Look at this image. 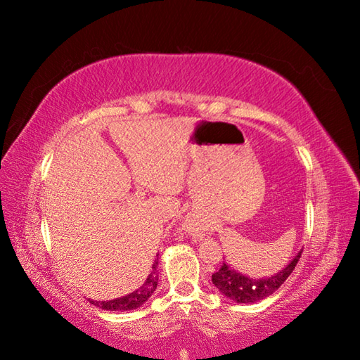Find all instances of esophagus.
I'll return each instance as SVG.
<instances>
[{"label":"esophagus","mask_w":360,"mask_h":360,"mask_svg":"<svg viewBox=\"0 0 360 360\" xmlns=\"http://www.w3.org/2000/svg\"><path fill=\"white\" fill-rule=\"evenodd\" d=\"M187 231H188L190 233H196V232H198L196 227L193 226V223H187Z\"/></svg>","instance_id":"esophagus-1"}]
</instances>
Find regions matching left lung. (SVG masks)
I'll list each match as a JSON object with an SVG mask.
<instances>
[{
	"label": "left lung",
	"mask_w": 360,
	"mask_h": 360,
	"mask_svg": "<svg viewBox=\"0 0 360 360\" xmlns=\"http://www.w3.org/2000/svg\"><path fill=\"white\" fill-rule=\"evenodd\" d=\"M302 250H298V254L281 271L272 274L271 277L252 278L246 274L235 271L227 262H223L221 269L212 275V281L229 300L236 303H257L272 295L286 281L289 275L292 274L297 262L300 259Z\"/></svg>",
	"instance_id": "1"
}]
</instances>
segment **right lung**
<instances>
[{"mask_svg":"<svg viewBox=\"0 0 360 360\" xmlns=\"http://www.w3.org/2000/svg\"><path fill=\"white\" fill-rule=\"evenodd\" d=\"M156 267H158V262H155V264H153V271L147 277V280L143 281V285L139 289H136L134 292L119 297V298H112V300H106V302L89 300L91 304H94V307H98L105 311H122V312L141 308L158 288L159 275H158Z\"/></svg>","mask_w":360,"mask_h":360,"instance_id":"obj_1","label":"right lung"}]
</instances>
